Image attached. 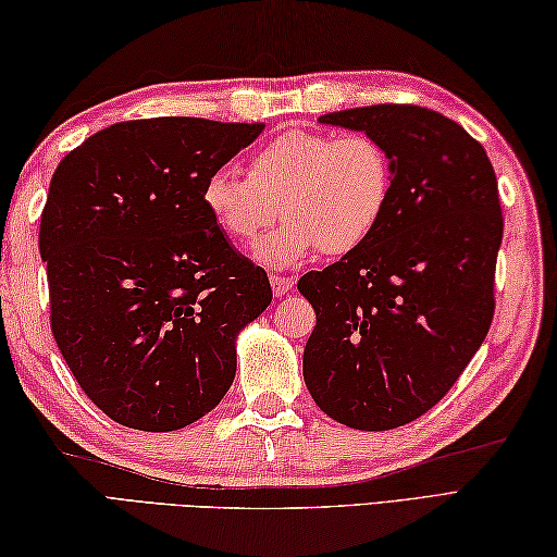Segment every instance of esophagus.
Segmentation results:
<instances>
[{"instance_id": "esophagus-1", "label": "esophagus", "mask_w": 557, "mask_h": 557, "mask_svg": "<svg viewBox=\"0 0 557 557\" xmlns=\"http://www.w3.org/2000/svg\"><path fill=\"white\" fill-rule=\"evenodd\" d=\"M270 287L275 297H285L287 292H292L294 280L292 277H282V275H270Z\"/></svg>"}]
</instances>
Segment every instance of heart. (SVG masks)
Here are the masks:
<instances>
[{
    "label": "heart",
    "mask_w": 557,
    "mask_h": 557,
    "mask_svg": "<svg viewBox=\"0 0 557 557\" xmlns=\"http://www.w3.org/2000/svg\"><path fill=\"white\" fill-rule=\"evenodd\" d=\"M395 194V162L369 134L309 128L268 140L248 160L246 176L212 172L200 200L212 224L234 244H251L268 224H285L253 248L260 265L292 268L313 256H347L371 239Z\"/></svg>",
    "instance_id": "b5f03b06"
}]
</instances>
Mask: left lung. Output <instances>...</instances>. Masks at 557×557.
Instances as JSON below:
<instances>
[{"instance_id": "8db88e82", "label": "left lung", "mask_w": 557, "mask_h": 557, "mask_svg": "<svg viewBox=\"0 0 557 557\" xmlns=\"http://www.w3.org/2000/svg\"><path fill=\"white\" fill-rule=\"evenodd\" d=\"M389 150L395 194L354 253L299 280L315 311L304 381L330 419L389 431L435 407L493 321L503 215L493 164L457 122L417 104L323 114Z\"/></svg>"}]
</instances>
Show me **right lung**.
Segmentation results:
<instances>
[{"label":"right lung","mask_w":557,"mask_h":557,"mask_svg":"<svg viewBox=\"0 0 557 557\" xmlns=\"http://www.w3.org/2000/svg\"><path fill=\"white\" fill-rule=\"evenodd\" d=\"M260 132L196 116L122 122L52 174L40 220L52 335L116 423L180 431L234 383L236 337L272 289L212 224L200 191Z\"/></svg>","instance_id":"1"}]
</instances>
